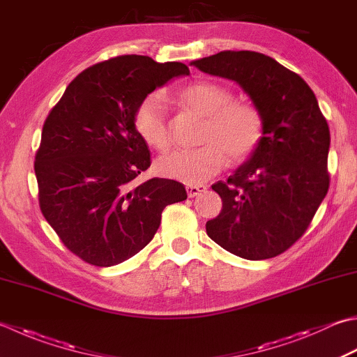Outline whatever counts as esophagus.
Masks as SVG:
<instances>
[{"instance_id":"34e87169","label":"esophagus","mask_w":357,"mask_h":357,"mask_svg":"<svg viewBox=\"0 0 357 357\" xmlns=\"http://www.w3.org/2000/svg\"><path fill=\"white\" fill-rule=\"evenodd\" d=\"M185 190H187L188 198H195V197H198V195H201L202 192H206L207 187L202 184H187Z\"/></svg>"}]
</instances>
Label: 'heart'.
I'll return each mask as SVG.
<instances>
[{"instance_id": "b5f03b06", "label": "heart", "mask_w": 357, "mask_h": 357, "mask_svg": "<svg viewBox=\"0 0 357 357\" xmlns=\"http://www.w3.org/2000/svg\"><path fill=\"white\" fill-rule=\"evenodd\" d=\"M225 86L197 82L176 94V102L204 117L195 150H174L158 159L156 169L167 178L198 184L218 173L226 164L241 162L258 149L263 137V117L255 105L232 100ZM135 128L151 149L164 151L170 145L169 113L159 93L145 96L135 111Z\"/></svg>"}]
</instances>
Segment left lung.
<instances>
[{"label": "left lung", "mask_w": 357, "mask_h": 357, "mask_svg": "<svg viewBox=\"0 0 357 357\" xmlns=\"http://www.w3.org/2000/svg\"><path fill=\"white\" fill-rule=\"evenodd\" d=\"M192 65L238 83L263 117L252 156L212 185L222 208L207 221V235L246 260L280 255L306 232L330 187V128L316 96L298 74L260 52L222 51Z\"/></svg>", "instance_id": "obj_1"}]
</instances>
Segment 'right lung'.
Returning <instances> with one entry per match:
<instances>
[{"mask_svg": "<svg viewBox=\"0 0 357 357\" xmlns=\"http://www.w3.org/2000/svg\"><path fill=\"white\" fill-rule=\"evenodd\" d=\"M190 71L179 61L121 55L86 68L46 117L35 155L41 213L83 261L108 268L149 244L169 204L187 199L173 179L136 178L151 164L135 128L145 96Z\"/></svg>", "mask_w": 357, "mask_h": 357, "instance_id": "right-lung-1", "label": "right lung"}]
</instances>
